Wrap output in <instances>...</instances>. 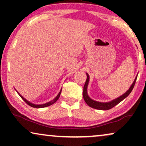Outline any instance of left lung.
Listing matches in <instances>:
<instances>
[{
  "instance_id": "8db88e82",
  "label": "left lung",
  "mask_w": 146,
  "mask_h": 146,
  "mask_svg": "<svg viewBox=\"0 0 146 146\" xmlns=\"http://www.w3.org/2000/svg\"><path fill=\"white\" fill-rule=\"evenodd\" d=\"M86 75H87V79L86 80L84 86V90H83L84 100L86 103L90 107L92 108L97 109V110H107L112 108L113 107H114L115 106H116L117 104H119L120 102L122 101L123 99H125V98H126L127 96L131 93V92L132 91L133 87H134L135 81H136L137 76H136L135 80L133 82L132 84H131V86L129 87V90H127L123 94L120 96L118 98H117L113 100L108 102H100L94 100L92 99L89 96L88 94L87 90H88V83L90 80V76L88 73H86Z\"/></svg>"
}]
</instances>
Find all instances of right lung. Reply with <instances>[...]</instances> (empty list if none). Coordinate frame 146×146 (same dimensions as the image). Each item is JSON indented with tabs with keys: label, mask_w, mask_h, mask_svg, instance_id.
Listing matches in <instances>:
<instances>
[{
	"label": "right lung",
	"mask_w": 146,
	"mask_h": 146,
	"mask_svg": "<svg viewBox=\"0 0 146 146\" xmlns=\"http://www.w3.org/2000/svg\"><path fill=\"white\" fill-rule=\"evenodd\" d=\"M15 90L17 92V93L19 94V96H20L21 97V98L28 105H29L30 106H31V107H33V108H45V107H47V106H51L52 104H53L54 103H55L58 100V98H59V97H60V94H61V92H62V89L60 90V91L59 92V93L58 94V95L56 96V98H54L52 100H51V101H50V102H46V103H45V104H33V103H32V102H29V101H28L27 99H25V98H24L23 96H22L21 94H20L19 92H18L17 90L15 89Z\"/></svg>",
	"instance_id": "1"
}]
</instances>
